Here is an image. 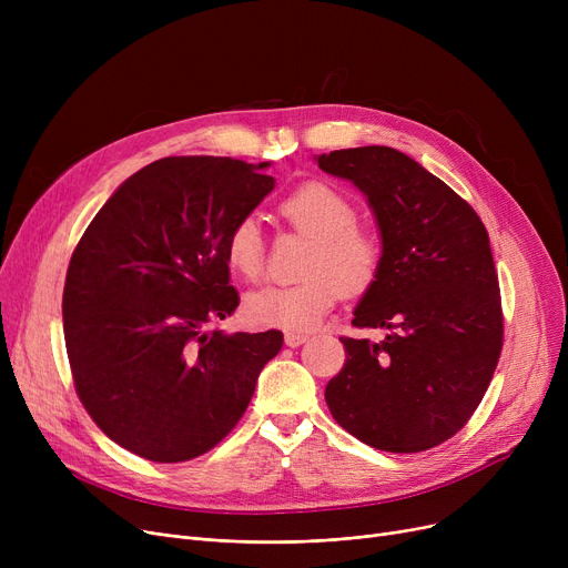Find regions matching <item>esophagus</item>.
<instances>
[{"label":"esophagus","instance_id":"1","mask_svg":"<svg viewBox=\"0 0 568 568\" xmlns=\"http://www.w3.org/2000/svg\"><path fill=\"white\" fill-rule=\"evenodd\" d=\"M306 341H308L306 334H285V345H287V347H300V345H304Z\"/></svg>","mask_w":568,"mask_h":568}]
</instances>
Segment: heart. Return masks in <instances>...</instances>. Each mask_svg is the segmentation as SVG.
I'll list each match as a JSON object with an SVG mask.
<instances>
[{
  "label": "heart",
  "instance_id": "1",
  "mask_svg": "<svg viewBox=\"0 0 568 568\" xmlns=\"http://www.w3.org/2000/svg\"><path fill=\"white\" fill-rule=\"evenodd\" d=\"M278 214L287 225L313 236L304 274L294 285L251 292L244 315L260 329L311 332L336 306L341 292L362 294L379 276L384 244L375 230L356 223L354 202L332 184L306 182L294 189ZM225 262L244 281L264 274V239L253 219H242L225 236Z\"/></svg>",
  "mask_w": 568,
  "mask_h": 568
}]
</instances>
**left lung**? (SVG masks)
I'll return each instance as SVG.
<instances>
[{"instance_id": "obj_1", "label": "left lung", "mask_w": 568, "mask_h": 568, "mask_svg": "<svg viewBox=\"0 0 568 568\" xmlns=\"http://www.w3.org/2000/svg\"><path fill=\"white\" fill-rule=\"evenodd\" d=\"M317 165L366 197L384 244L345 366L326 384L338 426L379 452L419 454L454 437L479 407L504 341L490 239L474 209L392 146L338 149Z\"/></svg>"}]
</instances>
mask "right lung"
<instances>
[{
	"mask_svg": "<svg viewBox=\"0 0 568 568\" xmlns=\"http://www.w3.org/2000/svg\"><path fill=\"white\" fill-rule=\"evenodd\" d=\"M264 168L161 159L112 193L71 255L62 315L78 398L140 458L184 463L214 449L281 352L276 329H206L239 306L225 236L274 191Z\"/></svg>",
	"mask_w": 568,
	"mask_h": 568,
	"instance_id": "add662e5",
	"label": "right lung"
}]
</instances>
